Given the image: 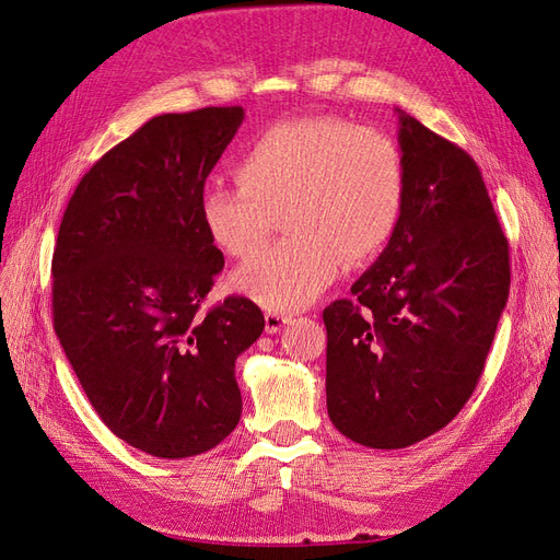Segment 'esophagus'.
Returning a JSON list of instances; mask_svg holds the SVG:
<instances>
[{
  "mask_svg": "<svg viewBox=\"0 0 560 560\" xmlns=\"http://www.w3.org/2000/svg\"><path fill=\"white\" fill-rule=\"evenodd\" d=\"M287 322H290V317H287V315H282V313H266V331L268 334H278L284 325H287Z\"/></svg>",
  "mask_w": 560,
  "mask_h": 560,
  "instance_id": "obj_1",
  "label": "esophagus"
}]
</instances>
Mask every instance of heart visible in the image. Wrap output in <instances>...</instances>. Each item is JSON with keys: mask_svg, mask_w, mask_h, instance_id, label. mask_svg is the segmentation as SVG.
Segmentation results:
<instances>
[{"mask_svg": "<svg viewBox=\"0 0 560 560\" xmlns=\"http://www.w3.org/2000/svg\"><path fill=\"white\" fill-rule=\"evenodd\" d=\"M233 179L208 186L200 222L217 249L245 259L282 212L287 238L233 276L235 290L270 311L308 306L336 280L341 259H374L393 241L406 200L399 144L336 116L268 128L233 161Z\"/></svg>", "mask_w": 560, "mask_h": 560, "instance_id": "obj_1", "label": "heart"}]
</instances>
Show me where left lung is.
I'll use <instances>...</instances> for the list:
<instances>
[{"label":"left lung","instance_id":"8db88e82","mask_svg":"<svg viewBox=\"0 0 560 560\" xmlns=\"http://www.w3.org/2000/svg\"><path fill=\"white\" fill-rule=\"evenodd\" d=\"M406 200L378 261L325 308L327 411L369 448L446 428L477 387L510 296V243L465 149L399 112Z\"/></svg>","mask_w":560,"mask_h":560}]
</instances>
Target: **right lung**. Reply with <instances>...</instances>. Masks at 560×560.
<instances>
[{"instance_id":"right-lung-1","label":"right lung","mask_w":560,"mask_h":560,"mask_svg":"<svg viewBox=\"0 0 560 560\" xmlns=\"http://www.w3.org/2000/svg\"><path fill=\"white\" fill-rule=\"evenodd\" d=\"M243 118V107L154 116L81 177L60 222V346L105 425L156 457L206 453L235 430V360L264 331L245 296L202 308L224 254L200 198Z\"/></svg>"}]
</instances>
